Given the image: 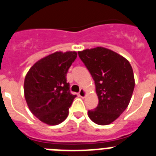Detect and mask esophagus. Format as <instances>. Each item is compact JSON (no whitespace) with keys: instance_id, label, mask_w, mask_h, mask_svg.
Instances as JSON below:
<instances>
[{"instance_id":"34e87169","label":"esophagus","mask_w":156,"mask_h":156,"mask_svg":"<svg viewBox=\"0 0 156 156\" xmlns=\"http://www.w3.org/2000/svg\"><path fill=\"white\" fill-rule=\"evenodd\" d=\"M78 95H79L80 97L84 98L86 96V91L83 90V89H81V90H79V92H78Z\"/></svg>"}]
</instances>
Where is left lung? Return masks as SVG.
I'll return each instance as SVG.
<instances>
[{
	"label": "left lung",
	"mask_w": 156,
	"mask_h": 156,
	"mask_svg": "<svg viewBox=\"0 0 156 156\" xmlns=\"http://www.w3.org/2000/svg\"><path fill=\"white\" fill-rule=\"evenodd\" d=\"M78 56L95 81L98 106L88 111L93 122L106 126L128 107L134 89V76L126 58L102 47L78 52Z\"/></svg>",
	"instance_id": "1"
}]
</instances>
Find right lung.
I'll list each match as a JSON object with an SVG mask.
<instances>
[{
	"mask_svg": "<svg viewBox=\"0 0 156 156\" xmlns=\"http://www.w3.org/2000/svg\"><path fill=\"white\" fill-rule=\"evenodd\" d=\"M76 58V52H54L37 61L26 75V101L44 123L58 125L68 116L76 95L70 93L66 74Z\"/></svg>",
	"mask_w": 156,
	"mask_h": 156,
	"instance_id": "1",
	"label": "right lung"
}]
</instances>
